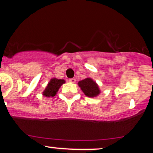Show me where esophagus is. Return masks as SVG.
<instances>
[{"mask_svg": "<svg viewBox=\"0 0 153 153\" xmlns=\"http://www.w3.org/2000/svg\"><path fill=\"white\" fill-rule=\"evenodd\" d=\"M69 82H71V83H75V82H76V79H74V78L69 79Z\"/></svg>", "mask_w": 153, "mask_h": 153, "instance_id": "esophagus-1", "label": "esophagus"}]
</instances>
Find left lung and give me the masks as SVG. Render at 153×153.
I'll return each mask as SVG.
<instances>
[{
    "instance_id": "obj_1",
    "label": "left lung",
    "mask_w": 153,
    "mask_h": 153,
    "mask_svg": "<svg viewBox=\"0 0 153 153\" xmlns=\"http://www.w3.org/2000/svg\"><path fill=\"white\" fill-rule=\"evenodd\" d=\"M78 85L86 97L94 98L101 93L99 86L97 83L91 78H86L78 82Z\"/></svg>"
}]
</instances>
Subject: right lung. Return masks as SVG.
Listing matches in <instances>:
<instances>
[{
	"label": "right lung",
	"instance_id": "obj_1",
	"mask_svg": "<svg viewBox=\"0 0 153 153\" xmlns=\"http://www.w3.org/2000/svg\"><path fill=\"white\" fill-rule=\"evenodd\" d=\"M65 83V79H59L56 78L51 79L44 91L42 92V95L45 97H54L61 86Z\"/></svg>",
	"mask_w": 153,
	"mask_h": 153
}]
</instances>
